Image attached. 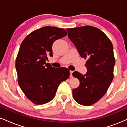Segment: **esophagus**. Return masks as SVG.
Masks as SVG:
<instances>
[{"mask_svg": "<svg viewBox=\"0 0 127 127\" xmlns=\"http://www.w3.org/2000/svg\"><path fill=\"white\" fill-rule=\"evenodd\" d=\"M73 71H72V70H70V77H73V74H72V73H73Z\"/></svg>", "mask_w": 127, "mask_h": 127, "instance_id": "34e87169", "label": "esophagus"}]
</instances>
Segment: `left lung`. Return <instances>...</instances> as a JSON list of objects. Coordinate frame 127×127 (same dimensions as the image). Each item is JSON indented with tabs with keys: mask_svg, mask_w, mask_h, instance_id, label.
Masks as SVG:
<instances>
[{
	"mask_svg": "<svg viewBox=\"0 0 127 127\" xmlns=\"http://www.w3.org/2000/svg\"><path fill=\"white\" fill-rule=\"evenodd\" d=\"M66 31L81 57L87 59L86 74L77 71L72 73L80 80L79 87L73 90V96L81 105H93L103 96L113 79V47L107 36L96 28L84 26Z\"/></svg>",
	"mask_w": 127,
	"mask_h": 127,
	"instance_id": "1",
	"label": "left lung"
}]
</instances>
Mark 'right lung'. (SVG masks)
Returning a JSON list of instances; mask_svg holds the SVG:
<instances>
[{"mask_svg":"<svg viewBox=\"0 0 127 127\" xmlns=\"http://www.w3.org/2000/svg\"><path fill=\"white\" fill-rule=\"evenodd\" d=\"M64 29L44 27L31 33L21 44L15 67L18 84L28 99L43 105L54 98L60 83L69 77L67 68H55L46 61L53 57L54 42L66 36Z\"/></svg>","mask_w":127,"mask_h":127,"instance_id":"obj_1","label":"right lung"}]
</instances>
